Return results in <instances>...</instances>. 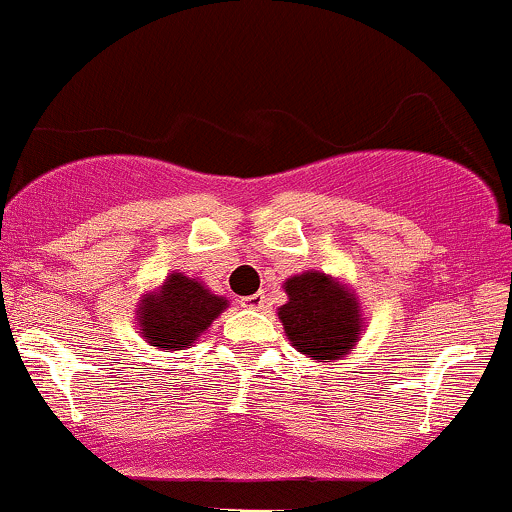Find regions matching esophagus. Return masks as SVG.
<instances>
[{
  "label": "esophagus",
  "instance_id": "esophagus-1",
  "mask_svg": "<svg viewBox=\"0 0 512 512\" xmlns=\"http://www.w3.org/2000/svg\"><path fill=\"white\" fill-rule=\"evenodd\" d=\"M264 303H267V296H264V293H252V296L240 298V305L248 310H262Z\"/></svg>",
  "mask_w": 512,
  "mask_h": 512
}]
</instances>
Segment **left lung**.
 <instances>
[{"label": "left lung", "mask_w": 512, "mask_h": 512, "mask_svg": "<svg viewBox=\"0 0 512 512\" xmlns=\"http://www.w3.org/2000/svg\"><path fill=\"white\" fill-rule=\"evenodd\" d=\"M284 289L289 301L279 308V320L293 349L320 363L339 361L354 349L363 330L354 291L322 272L291 276Z\"/></svg>", "instance_id": "1"}]
</instances>
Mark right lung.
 I'll list each match as a JSON object with an SVG mask.
<instances>
[{
  "label": "right lung",
  "instance_id": "add662e5",
  "mask_svg": "<svg viewBox=\"0 0 512 512\" xmlns=\"http://www.w3.org/2000/svg\"><path fill=\"white\" fill-rule=\"evenodd\" d=\"M226 308V298L211 293L202 281L173 272L158 291L144 293L137 322L146 344L161 351H180L190 349Z\"/></svg>",
  "mask_w": 512,
  "mask_h": 512
}]
</instances>
